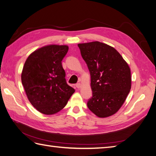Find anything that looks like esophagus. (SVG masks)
<instances>
[{"label":"esophagus","mask_w":156,"mask_h":156,"mask_svg":"<svg viewBox=\"0 0 156 156\" xmlns=\"http://www.w3.org/2000/svg\"><path fill=\"white\" fill-rule=\"evenodd\" d=\"M76 87H78V88H81V87H82V85L81 84V83H77V84H76Z\"/></svg>","instance_id":"esophagus-1"}]
</instances>
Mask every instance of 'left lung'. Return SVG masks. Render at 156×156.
I'll use <instances>...</instances> for the list:
<instances>
[{
    "mask_svg": "<svg viewBox=\"0 0 156 156\" xmlns=\"http://www.w3.org/2000/svg\"><path fill=\"white\" fill-rule=\"evenodd\" d=\"M78 46L91 76L93 95L87 107L99 118L110 117L120 109L130 92V67L114 47L105 43L92 41Z\"/></svg>",
    "mask_w": 156,
    "mask_h": 156,
    "instance_id": "8db88e82",
    "label": "left lung"
}]
</instances>
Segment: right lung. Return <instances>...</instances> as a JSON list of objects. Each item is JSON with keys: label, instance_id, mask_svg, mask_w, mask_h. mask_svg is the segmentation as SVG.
I'll use <instances>...</instances> for the list:
<instances>
[{"label": "right lung", "instance_id": "obj_1", "mask_svg": "<svg viewBox=\"0 0 156 156\" xmlns=\"http://www.w3.org/2000/svg\"><path fill=\"white\" fill-rule=\"evenodd\" d=\"M68 51L66 45L43 46L31 53L23 65L21 79L27 98L43 114L59 112L75 91L66 83L61 62Z\"/></svg>", "mask_w": 156, "mask_h": 156}]
</instances>
